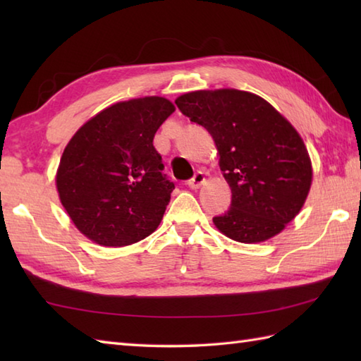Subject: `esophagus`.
Wrapping results in <instances>:
<instances>
[{"mask_svg": "<svg viewBox=\"0 0 361 361\" xmlns=\"http://www.w3.org/2000/svg\"><path fill=\"white\" fill-rule=\"evenodd\" d=\"M204 181H206V176H204V173L203 172H197L194 176H192V180H189V188L190 189H200L203 185H204Z\"/></svg>", "mask_w": 361, "mask_h": 361, "instance_id": "34e87169", "label": "esophagus"}]
</instances>
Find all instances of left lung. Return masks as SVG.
I'll return each instance as SVG.
<instances>
[{
    "label": "left lung",
    "mask_w": 361,
    "mask_h": 361,
    "mask_svg": "<svg viewBox=\"0 0 361 361\" xmlns=\"http://www.w3.org/2000/svg\"><path fill=\"white\" fill-rule=\"evenodd\" d=\"M180 111L203 126L231 188V208L214 217L219 231L240 243L282 233L307 200L313 169L296 128L250 91L198 90L175 99Z\"/></svg>",
    "instance_id": "8db88e82"
}]
</instances>
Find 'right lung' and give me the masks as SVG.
Returning a JSON list of instances; mask_svg holds the SVG:
<instances>
[{
    "mask_svg": "<svg viewBox=\"0 0 361 361\" xmlns=\"http://www.w3.org/2000/svg\"><path fill=\"white\" fill-rule=\"evenodd\" d=\"M175 111L166 97L116 102L88 119L66 144L56 173L60 203L79 231L101 247H127L150 235L175 189L153 147Z\"/></svg>",
    "mask_w": 361,
    "mask_h": 361,
    "instance_id": "add662e5",
    "label": "right lung"
}]
</instances>
